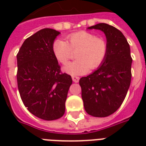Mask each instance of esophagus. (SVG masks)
Here are the masks:
<instances>
[{
    "label": "esophagus",
    "mask_w": 146,
    "mask_h": 146,
    "mask_svg": "<svg viewBox=\"0 0 146 146\" xmlns=\"http://www.w3.org/2000/svg\"><path fill=\"white\" fill-rule=\"evenodd\" d=\"M72 79H73V81L74 82H78L80 81V77L75 76H72Z\"/></svg>",
    "instance_id": "obj_1"
}]
</instances>
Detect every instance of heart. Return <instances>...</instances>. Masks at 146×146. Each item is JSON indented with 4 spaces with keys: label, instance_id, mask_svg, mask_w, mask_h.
Segmentation results:
<instances>
[{
    "label": "heart",
    "instance_id": "heart-1",
    "mask_svg": "<svg viewBox=\"0 0 146 146\" xmlns=\"http://www.w3.org/2000/svg\"><path fill=\"white\" fill-rule=\"evenodd\" d=\"M67 41L56 39L53 42V54L56 59L63 64H66L72 57L73 51L76 60L66 64L64 67L66 73L73 76L83 75L89 69L95 70L104 61L107 54V44L96 35L81 31L69 35Z\"/></svg>",
    "mask_w": 146,
    "mask_h": 146
}]
</instances>
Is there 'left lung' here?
Returning <instances> with one entry per match:
<instances>
[{
    "instance_id": "8db88e82",
    "label": "left lung",
    "mask_w": 146,
    "mask_h": 146,
    "mask_svg": "<svg viewBox=\"0 0 146 146\" xmlns=\"http://www.w3.org/2000/svg\"><path fill=\"white\" fill-rule=\"evenodd\" d=\"M98 29L106 36L104 61L90 75L82 77L80 85L85 110L89 115L105 117L122 104L131 82L133 60L127 40L119 29L98 23L87 29Z\"/></svg>"
}]
</instances>
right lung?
Returning a JSON list of instances; mask_svg holds the SVG:
<instances>
[{"mask_svg":"<svg viewBox=\"0 0 146 146\" xmlns=\"http://www.w3.org/2000/svg\"><path fill=\"white\" fill-rule=\"evenodd\" d=\"M59 32L43 29L26 38L17 58V84L24 105L33 115L45 120L59 119L72 78L60 72L52 44Z\"/></svg>","mask_w":146,"mask_h":146,"instance_id":"right-lung-1","label":"right lung"}]
</instances>
